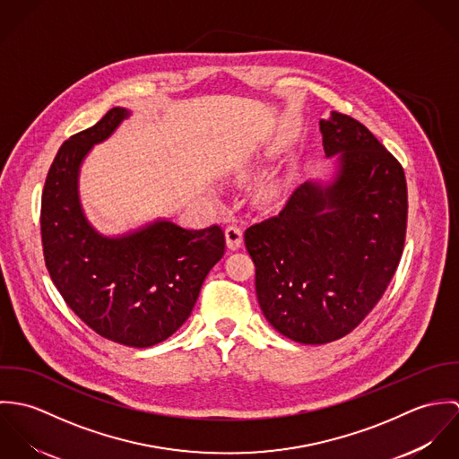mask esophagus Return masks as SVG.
Returning <instances> with one entry per match:
<instances>
[{
  "label": "esophagus",
  "mask_w": 459,
  "mask_h": 459,
  "mask_svg": "<svg viewBox=\"0 0 459 459\" xmlns=\"http://www.w3.org/2000/svg\"><path fill=\"white\" fill-rule=\"evenodd\" d=\"M224 235H226V244L231 251L238 249L242 246V240H244V235H242V230L237 226V224H230L226 226L224 230Z\"/></svg>",
  "instance_id": "obj_1"
}]
</instances>
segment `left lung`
<instances>
[{"label": "left lung", "instance_id": "8db88e82", "mask_svg": "<svg viewBox=\"0 0 459 459\" xmlns=\"http://www.w3.org/2000/svg\"><path fill=\"white\" fill-rule=\"evenodd\" d=\"M320 131L328 157L339 155L335 180L306 182L244 235L264 318L302 344L341 339L373 311L401 260L408 217L403 166L368 127L332 111Z\"/></svg>", "mask_w": 459, "mask_h": 459}]
</instances>
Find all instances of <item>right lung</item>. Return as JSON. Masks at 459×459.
<instances>
[{
  "mask_svg": "<svg viewBox=\"0 0 459 459\" xmlns=\"http://www.w3.org/2000/svg\"><path fill=\"white\" fill-rule=\"evenodd\" d=\"M129 115L113 108L62 144L42 191L40 233L46 266L66 306L99 335L148 348L191 316L206 273L224 256L226 240L217 224L184 230L157 221L117 238L88 224L77 195L79 166Z\"/></svg>",
  "mask_w": 459,
  "mask_h": 459,
  "instance_id": "obj_1",
  "label": "right lung"
}]
</instances>
